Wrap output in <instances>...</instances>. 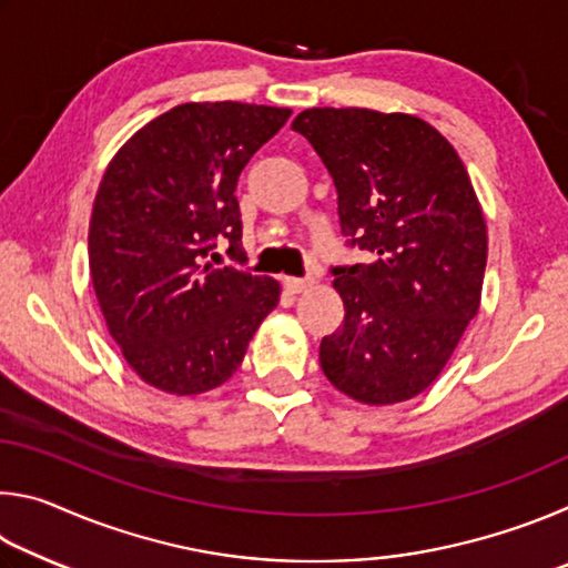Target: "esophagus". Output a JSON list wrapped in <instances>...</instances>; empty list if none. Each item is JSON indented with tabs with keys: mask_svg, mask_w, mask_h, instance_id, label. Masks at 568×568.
Returning a JSON list of instances; mask_svg holds the SVG:
<instances>
[{
	"mask_svg": "<svg viewBox=\"0 0 568 568\" xmlns=\"http://www.w3.org/2000/svg\"><path fill=\"white\" fill-rule=\"evenodd\" d=\"M283 285L291 293H305L315 285V277H311V275H307V277H283Z\"/></svg>",
	"mask_w": 568,
	"mask_h": 568,
	"instance_id": "1",
	"label": "esophagus"
}]
</instances>
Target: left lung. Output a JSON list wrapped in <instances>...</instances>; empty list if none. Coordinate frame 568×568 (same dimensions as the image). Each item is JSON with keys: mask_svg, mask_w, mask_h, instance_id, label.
<instances>
[{"mask_svg": "<svg viewBox=\"0 0 568 568\" xmlns=\"http://www.w3.org/2000/svg\"><path fill=\"white\" fill-rule=\"evenodd\" d=\"M293 130L331 172L343 235L371 255L333 267L345 318L321 341L325 378L368 406L418 396L480 305L488 237L464 162L403 112L313 108Z\"/></svg>", "mask_w": 568, "mask_h": 568, "instance_id": "left-lung-1", "label": "left lung"}]
</instances>
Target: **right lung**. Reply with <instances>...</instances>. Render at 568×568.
I'll return each mask as SVG.
<instances>
[{
    "mask_svg": "<svg viewBox=\"0 0 568 568\" xmlns=\"http://www.w3.org/2000/svg\"><path fill=\"white\" fill-rule=\"evenodd\" d=\"M293 110L185 102L138 130L104 170L90 220L94 295L138 376L197 396L233 376L281 301L273 277L213 267L227 243L243 263L235 197L250 158Z\"/></svg>",
    "mask_w": 568,
    "mask_h": 568,
    "instance_id": "add662e5",
    "label": "right lung"
}]
</instances>
